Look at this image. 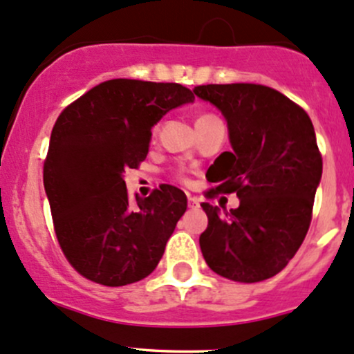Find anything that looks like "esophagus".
I'll return each instance as SVG.
<instances>
[{"mask_svg":"<svg viewBox=\"0 0 354 354\" xmlns=\"http://www.w3.org/2000/svg\"><path fill=\"white\" fill-rule=\"evenodd\" d=\"M189 207H191V209H198L199 207V199L198 198H194V196H189Z\"/></svg>","mask_w":354,"mask_h":354,"instance_id":"obj_1","label":"esophagus"}]
</instances>
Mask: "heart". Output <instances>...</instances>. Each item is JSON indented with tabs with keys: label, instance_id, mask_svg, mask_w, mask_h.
Wrapping results in <instances>:
<instances>
[{
	"label": "heart",
	"instance_id": "b5f03b06",
	"mask_svg": "<svg viewBox=\"0 0 354 354\" xmlns=\"http://www.w3.org/2000/svg\"><path fill=\"white\" fill-rule=\"evenodd\" d=\"M206 118H209V115H204V118H199V119H206Z\"/></svg>",
	"mask_w": 354,
	"mask_h": 354
}]
</instances>
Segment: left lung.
<instances>
[{
  "label": "left lung",
  "mask_w": 354,
  "mask_h": 354,
  "mask_svg": "<svg viewBox=\"0 0 354 354\" xmlns=\"http://www.w3.org/2000/svg\"><path fill=\"white\" fill-rule=\"evenodd\" d=\"M192 92L221 112L232 150L207 169V194L236 192L239 207L203 203L199 236L206 264L232 281L257 283L286 268L307 235L322 156L307 112L283 93L252 83L201 85Z\"/></svg>",
  "instance_id": "8db88e82"
}]
</instances>
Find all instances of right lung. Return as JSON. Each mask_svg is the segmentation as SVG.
I'll return each instance as SVG.
<instances>
[{
    "label": "right lung",
    "instance_id": "right-lung-1",
    "mask_svg": "<svg viewBox=\"0 0 354 354\" xmlns=\"http://www.w3.org/2000/svg\"><path fill=\"white\" fill-rule=\"evenodd\" d=\"M192 102L191 90L178 83L118 78L93 86L57 118L44 189L61 249L90 281L131 285L162 259L187 198L165 184L133 203L124 172L147 158L151 127Z\"/></svg>",
    "mask_w": 354,
    "mask_h": 354
}]
</instances>
